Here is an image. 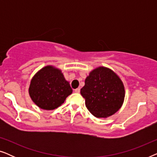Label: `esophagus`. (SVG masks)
<instances>
[{
  "label": "esophagus",
  "instance_id": "34e87169",
  "mask_svg": "<svg viewBox=\"0 0 157 157\" xmlns=\"http://www.w3.org/2000/svg\"><path fill=\"white\" fill-rule=\"evenodd\" d=\"M75 92H76V93H77V94H78L79 92H80V89H79V88H78V89H75Z\"/></svg>",
  "mask_w": 157,
  "mask_h": 157
}]
</instances>
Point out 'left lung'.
Masks as SVG:
<instances>
[{"instance_id":"8db88e82","label":"left lung","mask_w":157,"mask_h":157,"mask_svg":"<svg viewBox=\"0 0 157 157\" xmlns=\"http://www.w3.org/2000/svg\"><path fill=\"white\" fill-rule=\"evenodd\" d=\"M86 108L94 117L107 118L114 114L125 97L124 83L110 68L100 66L91 71L81 89Z\"/></svg>"}]
</instances>
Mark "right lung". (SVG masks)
Here are the masks:
<instances>
[{
	"label": "right lung",
	"instance_id": "1",
	"mask_svg": "<svg viewBox=\"0 0 157 157\" xmlns=\"http://www.w3.org/2000/svg\"><path fill=\"white\" fill-rule=\"evenodd\" d=\"M72 91L61 71L53 66L38 71L32 78L29 89L32 101L44 110H53L61 106Z\"/></svg>",
	"mask_w": 157,
	"mask_h": 157
}]
</instances>
